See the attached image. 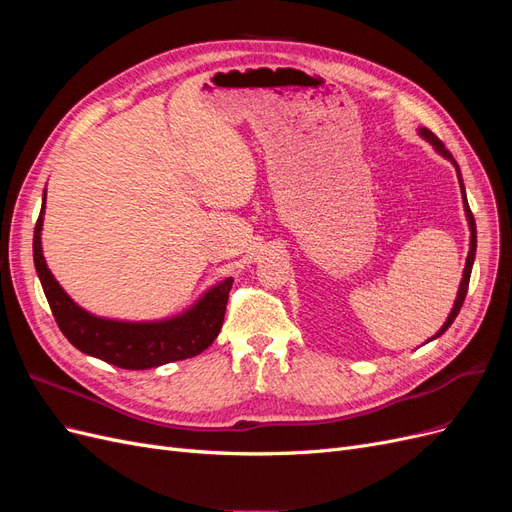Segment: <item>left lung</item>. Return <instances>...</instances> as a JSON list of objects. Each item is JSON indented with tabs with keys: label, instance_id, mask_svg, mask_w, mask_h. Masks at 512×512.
<instances>
[{
	"label": "left lung",
	"instance_id": "1",
	"mask_svg": "<svg viewBox=\"0 0 512 512\" xmlns=\"http://www.w3.org/2000/svg\"><path fill=\"white\" fill-rule=\"evenodd\" d=\"M418 134H421L425 141H429L431 145H433V149H436L440 156H444L446 160H451L453 162V166H455V170H457V179H459V185H461V196H463V209H466V218H468V224H470V252H468V260H466V269H463V280H461V284H459V292H457V299H455V305H453V312L448 314V318H446V322L442 324V329L438 331V335H433V337H440L448 327H451L453 324V320L457 318V314H459V309H461V305H463V301H466V294H468V284H470V273H472V265H474V256H476V222H474V215H472V211H470V205H468V198H466V188H463V181H461V170H459V164L455 162V158L451 156V151H448L446 147H444V143L440 141V138L433 134L431 130H427V128H421L418 130ZM431 337V339H433Z\"/></svg>",
	"mask_w": 512,
	"mask_h": 512
}]
</instances>
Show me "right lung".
<instances>
[{
  "label": "right lung",
  "mask_w": 512,
  "mask_h": 512,
  "mask_svg": "<svg viewBox=\"0 0 512 512\" xmlns=\"http://www.w3.org/2000/svg\"><path fill=\"white\" fill-rule=\"evenodd\" d=\"M42 215L44 203L34 228V265L57 327L74 348L121 369H151L192 359L213 344L224 322L232 277L209 288L188 312L173 318L156 322L98 318L76 305L46 267L40 241Z\"/></svg>",
  "instance_id": "add662e5"
}]
</instances>
